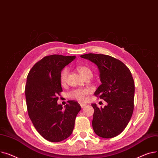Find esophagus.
I'll return each mask as SVG.
<instances>
[{"label":"esophagus","instance_id":"34e87169","mask_svg":"<svg viewBox=\"0 0 158 158\" xmlns=\"http://www.w3.org/2000/svg\"><path fill=\"white\" fill-rule=\"evenodd\" d=\"M87 106V105L86 104H83V103H81L80 104V106H81V108H84L85 106Z\"/></svg>","mask_w":158,"mask_h":158}]
</instances>
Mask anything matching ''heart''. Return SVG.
I'll return each mask as SVG.
<instances>
[{
    "label": "heart",
    "instance_id": "1",
    "mask_svg": "<svg viewBox=\"0 0 158 158\" xmlns=\"http://www.w3.org/2000/svg\"><path fill=\"white\" fill-rule=\"evenodd\" d=\"M77 71L80 74V75L86 78L88 76H92V71L90 68L85 66H78L77 67ZM68 75V68H64L60 74V82L62 84H64L66 81L67 77ZM89 90L87 89H78L73 90L68 94V96L70 98L77 99L79 101H83L86 99V96L89 94Z\"/></svg>",
    "mask_w": 158,
    "mask_h": 158
}]
</instances>
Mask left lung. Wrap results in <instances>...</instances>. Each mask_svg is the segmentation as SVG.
<instances>
[{"instance_id": "left-lung-1", "label": "left lung", "mask_w": 158, "mask_h": 158, "mask_svg": "<svg viewBox=\"0 0 158 158\" xmlns=\"http://www.w3.org/2000/svg\"><path fill=\"white\" fill-rule=\"evenodd\" d=\"M80 57L97 65L101 84L94 95L108 103L103 108L92 104L94 110L92 127L100 137H115L124 131L133 112L135 83L131 73L123 62L109 55L88 53Z\"/></svg>"}]
</instances>
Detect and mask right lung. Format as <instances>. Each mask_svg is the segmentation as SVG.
I'll list each match as a JSON object with an SVG mask.
<instances>
[{
  "instance_id": "add662e5",
  "label": "right lung",
  "mask_w": 158,
  "mask_h": 158,
  "mask_svg": "<svg viewBox=\"0 0 158 158\" xmlns=\"http://www.w3.org/2000/svg\"><path fill=\"white\" fill-rule=\"evenodd\" d=\"M76 56L51 55L34 64L27 78L25 99L31 121L38 132L46 140L61 142L73 132L81 106L76 101L57 104L62 92L60 74L63 68Z\"/></svg>"
}]
</instances>
